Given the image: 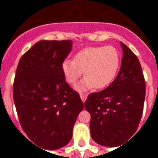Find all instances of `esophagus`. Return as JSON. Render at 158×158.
I'll list each match as a JSON object with an SVG mask.
<instances>
[{
  "mask_svg": "<svg viewBox=\"0 0 158 158\" xmlns=\"http://www.w3.org/2000/svg\"><path fill=\"white\" fill-rule=\"evenodd\" d=\"M87 97H88V94H80V98H81L82 101L85 102L87 99Z\"/></svg>",
  "mask_w": 158,
  "mask_h": 158,
  "instance_id": "esophagus-1",
  "label": "esophagus"
}]
</instances>
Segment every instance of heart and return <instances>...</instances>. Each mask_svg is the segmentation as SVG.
I'll list each match as a JSON object with an SVG mask.
<instances>
[{
	"instance_id": "obj_1",
	"label": "heart",
	"mask_w": 158,
	"mask_h": 158,
	"mask_svg": "<svg viewBox=\"0 0 158 158\" xmlns=\"http://www.w3.org/2000/svg\"><path fill=\"white\" fill-rule=\"evenodd\" d=\"M120 66V53L114 46L90 47L79 51L74 60L65 59L61 70L69 84H74L84 71V81L76 86L79 91L103 89L112 84Z\"/></svg>"
}]
</instances>
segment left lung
Returning <instances> with one entry per match:
<instances>
[{
  "label": "left lung",
  "mask_w": 158,
  "mask_h": 158,
  "mask_svg": "<svg viewBox=\"0 0 158 158\" xmlns=\"http://www.w3.org/2000/svg\"><path fill=\"white\" fill-rule=\"evenodd\" d=\"M121 66L112 84L88 96L84 106L91 115L90 132L98 144L116 147L137 130L143 110L145 80L136 55L121 43Z\"/></svg>",
  "instance_id": "1"
}]
</instances>
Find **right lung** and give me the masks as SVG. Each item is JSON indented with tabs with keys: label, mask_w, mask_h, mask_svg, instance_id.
I'll use <instances>...</instances> for the list:
<instances>
[{
	"label": "right lung",
	"mask_w": 158,
	"mask_h": 158,
	"mask_svg": "<svg viewBox=\"0 0 158 158\" xmlns=\"http://www.w3.org/2000/svg\"><path fill=\"white\" fill-rule=\"evenodd\" d=\"M72 41H39L22 56L13 97L22 129L34 143L55 150L70 141L84 103L65 82L61 64Z\"/></svg>",
	"instance_id": "obj_1"
}]
</instances>
